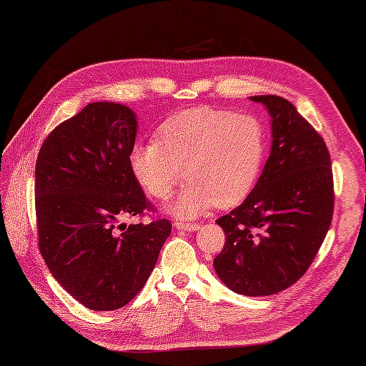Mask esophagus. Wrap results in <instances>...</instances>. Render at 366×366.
Returning a JSON list of instances; mask_svg holds the SVG:
<instances>
[{"label":"esophagus","mask_w":366,"mask_h":366,"mask_svg":"<svg viewBox=\"0 0 366 366\" xmlns=\"http://www.w3.org/2000/svg\"><path fill=\"white\" fill-rule=\"evenodd\" d=\"M174 228L179 231H197L199 228V224L197 223H185V222H176Z\"/></svg>","instance_id":"obj_1"}]
</instances>
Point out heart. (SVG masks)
I'll return each instance as SVG.
<instances>
[{"mask_svg":"<svg viewBox=\"0 0 366 366\" xmlns=\"http://www.w3.org/2000/svg\"><path fill=\"white\" fill-rule=\"evenodd\" d=\"M266 152V129L256 116L197 107L163 122L157 142L134 146L130 167L157 199L187 179L167 211L192 219L214 204L227 209L242 203L258 182Z\"/></svg>","mask_w":366,"mask_h":366,"instance_id":"1","label":"heart"}]
</instances>
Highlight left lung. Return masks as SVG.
Listing matches in <instances>:
<instances>
[{"instance_id": "left-lung-1", "label": "left lung", "mask_w": 366, "mask_h": 366, "mask_svg": "<svg viewBox=\"0 0 366 366\" xmlns=\"http://www.w3.org/2000/svg\"><path fill=\"white\" fill-rule=\"evenodd\" d=\"M270 114L272 146L244 203L217 223L224 247L214 269L231 291L272 295L305 274L333 214L330 155L322 137L286 99L253 96Z\"/></svg>"}]
</instances>
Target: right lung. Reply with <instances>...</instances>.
<instances>
[{"label":"right lung","instance_id":"obj_1","mask_svg":"<svg viewBox=\"0 0 366 366\" xmlns=\"http://www.w3.org/2000/svg\"><path fill=\"white\" fill-rule=\"evenodd\" d=\"M137 114L92 102L45 138L36 160L39 250L54 280L94 312L142 291L171 234L165 219L121 223L151 209L130 167Z\"/></svg>","mask_w":366,"mask_h":366}]
</instances>
